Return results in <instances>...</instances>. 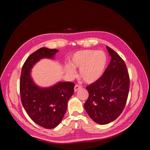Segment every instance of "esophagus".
I'll use <instances>...</instances> for the list:
<instances>
[{
  "label": "esophagus",
  "mask_w": 150,
  "mask_h": 150,
  "mask_svg": "<svg viewBox=\"0 0 150 150\" xmlns=\"http://www.w3.org/2000/svg\"><path fill=\"white\" fill-rule=\"evenodd\" d=\"M81 86H80V85H78V84H76L75 85V86H74V92H76L78 90H79V89H81Z\"/></svg>",
  "instance_id": "1"
}]
</instances>
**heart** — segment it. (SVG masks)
<instances>
[{
  "instance_id": "obj_1",
  "label": "heart",
  "mask_w": 150,
  "mask_h": 150,
  "mask_svg": "<svg viewBox=\"0 0 150 150\" xmlns=\"http://www.w3.org/2000/svg\"><path fill=\"white\" fill-rule=\"evenodd\" d=\"M66 66L67 73L74 76L73 68L79 69V76L84 82L93 83L101 78L108 64V56L103 51L81 50L75 52Z\"/></svg>"
}]
</instances>
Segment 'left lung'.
Instances as JSON below:
<instances>
[{"label": "left lung", "mask_w": 150, "mask_h": 150, "mask_svg": "<svg viewBox=\"0 0 150 150\" xmlns=\"http://www.w3.org/2000/svg\"><path fill=\"white\" fill-rule=\"evenodd\" d=\"M111 62L101 78L86 87L89 93L84 109L99 125L115 120L123 111L129 89V78L124 61L114 50L106 46Z\"/></svg>", "instance_id": "1"}]
</instances>
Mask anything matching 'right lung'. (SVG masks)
I'll list each match as a JSON object with an SVG mask.
<instances>
[{
    "instance_id": "add662e5",
    "label": "right lung",
    "mask_w": 150,
    "mask_h": 150,
    "mask_svg": "<svg viewBox=\"0 0 150 150\" xmlns=\"http://www.w3.org/2000/svg\"><path fill=\"white\" fill-rule=\"evenodd\" d=\"M58 52L56 49L40 48L28 57L21 71L20 93L22 106L32 120L47 129L56 128L61 122L68 100L74 93V84L58 82L50 87H40L32 78L31 69L42 59H53Z\"/></svg>"
}]
</instances>
